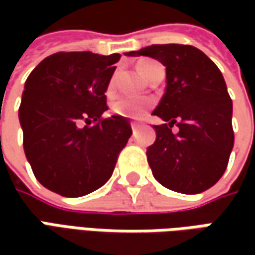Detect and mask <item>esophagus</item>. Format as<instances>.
Returning <instances> with one entry per match:
<instances>
[{
  "instance_id": "34e87169",
  "label": "esophagus",
  "mask_w": 255,
  "mask_h": 255,
  "mask_svg": "<svg viewBox=\"0 0 255 255\" xmlns=\"http://www.w3.org/2000/svg\"><path fill=\"white\" fill-rule=\"evenodd\" d=\"M130 126H132L133 132H134V130H137V128H139V123H136V122H130Z\"/></svg>"
}]
</instances>
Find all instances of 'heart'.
Masks as SVG:
<instances>
[{
    "instance_id": "obj_1",
    "label": "heart",
    "mask_w": 255,
    "mask_h": 255,
    "mask_svg": "<svg viewBox=\"0 0 255 255\" xmlns=\"http://www.w3.org/2000/svg\"><path fill=\"white\" fill-rule=\"evenodd\" d=\"M156 65L159 64H156L153 61H142L137 65L139 74L146 79L147 75L150 74V71ZM113 85H115V78H112L108 84L109 91H112ZM150 108H152L150 99H147V98H130V96H122L112 105V111L115 115L123 116V118H130V119H140Z\"/></svg>"
}]
</instances>
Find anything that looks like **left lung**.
I'll return each instance as SVG.
<instances>
[{
    "label": "left lung",
    "mask_w": 255,
    "mask_h": 255,
    "mask_svg": "<svg viewBox=\"0 0 255 255\" xmlns=\"http://www.w3.org/2000/svg\"><path fill=\"white\" fill-rule=\"evenodd\" d=\"M128 56H150L166 66V92L153 115L156 140L147 162L162 186L184 194L210 189L227 169L234 132L233 102L217 65L191 45H150ZM176 124L177 133L171 132Z\"/></svg>",
    "instance_id": "1"
}]
</instances>
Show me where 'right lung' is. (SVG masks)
I'll return each instance as SVG.
<instances>
[{
  "label": "right lung",
  "instance_id": "obj_1",
  "mask_svg": "<svg viewBox=\"0 0 255 255\" xmlns=\"http://www.w3.org/2000/svg\"><path fill=\"white\" fill-rule=\"evenodd\" d=\"M119 59V54L58 52L28 76L18 111L24 150L48 190L81 197L111 179L132 134L129 119L102 118Z\"/></svg>",
  "mask_w": 255,
  "mask_h": 255
}]
</instances>
